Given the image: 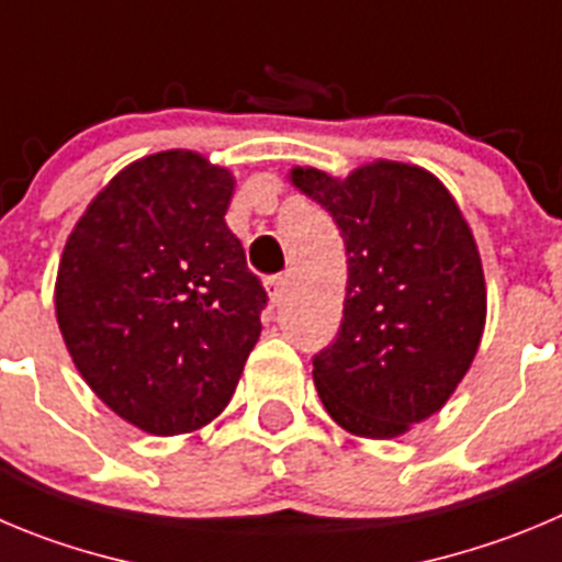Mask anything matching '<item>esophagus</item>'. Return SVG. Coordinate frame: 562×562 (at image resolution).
Wrapping results in <instances>:
<instances>
[{"mask_svg":"<svg viewBox=\"0 0 562 562\" xmlns=\"http://www.w3.org/2000/svg\"><path fill=\"white\" fill-rule=\"evenodd\" d=\"M266 291H269L271 305H280L282 299H285V291H288V274L269 277V280H266Z\"/></svg>","mask_w":562,"mask_h":562,"instance_id":"esophagus-1","label":"esophagus"}]
</instances>
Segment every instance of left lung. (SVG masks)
<instances>
[{
  "instance_id": "obj_1",
  "label": "left lung",
  "mask_w": 562,
  "mask_h": 562,
  "mask_svg": "<svg viewBox=\"0 0 562 562\" xmlns=\"http://www.w3.org/2000/svg\"><path fill=\"white\" fill-rule=\"evenodd\" d=\"M346 244L338 338L313 358L335 424L400 438L447 405L474 363L487 291L476 240L447 186L422 166L374 160L349 177L296 166Z\"/></svg>"
}]
</instances>
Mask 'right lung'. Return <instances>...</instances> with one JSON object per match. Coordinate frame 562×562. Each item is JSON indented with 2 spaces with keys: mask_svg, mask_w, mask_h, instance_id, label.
<instances>
[{
  "mask_svg": "<svg viewBox=\"0 0 562 562\" xmlns=\"http://www.w3.org/2000/svg\"><path fill=\"white\" fill-rule=\"evenodd\" d=\"M235 177L191 149L130 162L63 249L55 316L99 400L149 435L210 424L260 338L266 291L227 207Z\"/></svg>",
  "mask_w": 562,
  "mask_h": 562,
  "instance_id": "add662e5",
  "label": "right lung"
}]
</instances>
